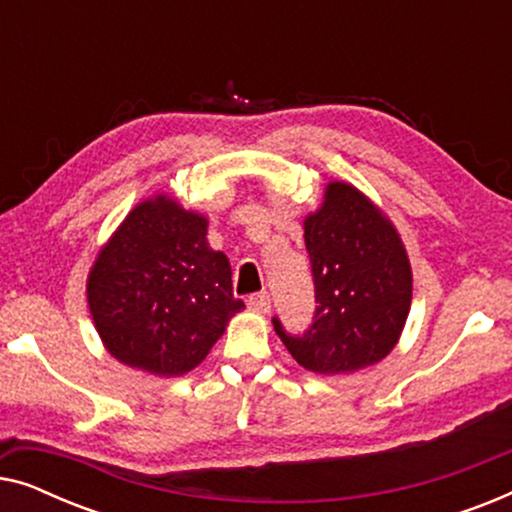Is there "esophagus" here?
<instances>
[{"label": "esophagus", "instance_id": "34e87169", "mask_svg": "<svg viewBox=\"0 0 512 512\" xmlns=\"http://www.w3.org/2000/svg\"><path fill=\"white\" fill-rule=\"evenodd\" d=\"M249 310L256 312V314H268L270 312V296L268 293H254V296H249L247 300Z\"/></svg>", "mask_w": 512, "mask_h": 512}]
</instances>
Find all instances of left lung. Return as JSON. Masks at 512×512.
Segmentation results:
<instances>
[{"label":"left lung","mask_w":512,"mask_h":512,"mask_svg":"<svg viewBox=\"0 0 512 512\" xmlns=\"http://www.w3.org/2000/svg\"><path fill=\"white\" fill-rule=\"evenodd\" d=\"M317 312L303 335L275 331L305 370L347 375L398 345L412 303L408 251L387 214L347 181H328L305 216Z\"/></svg>","instance_id":"obj_1"}]
</instances>
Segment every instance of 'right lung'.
Instances as JSON below:
<instances>
[{
    "instance_id": "1",
    "label": "right lung",
    "mask_w": 512,
    "mask_h": 512,
    "mask_svg": "<svg viewBox=\"0 0 512 512\" xmlns=\"http://www.w3.org/2000/svg\"><path fill=\"white\" fill-rule=\"evenodd\" d=\"M207 226L205 214L156 193L102 244L88 272V310L104 349L123 366L186 375L244 310L228 256L209 247Z\"/></svg>"
}]
</instances>
